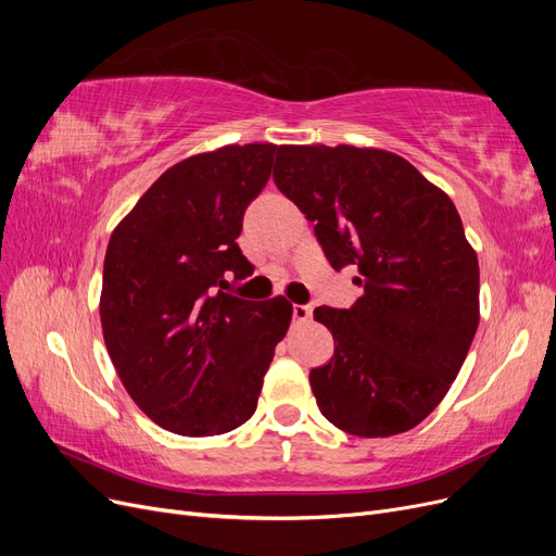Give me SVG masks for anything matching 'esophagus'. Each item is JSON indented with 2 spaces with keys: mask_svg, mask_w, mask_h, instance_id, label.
Returning <instances> with one entry per match:
<instances>
[{
  "mask_svg": "<svg viewBox=\"0 0 556 556\" xmlns=\"http://www.w3.org/2000/svg\"><path fill=\"white\" fill-rule=\"evenodd\" d=\"M292 315H294V323H308V319L313 317V308L306 304H294Z\"/></svg>",
  "mask_w": 556,
  "mask_h": 556,
  "instance_id": "obj_1",
  "label": "esophagus"
}]
</instances>
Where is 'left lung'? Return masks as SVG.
<instances>
[{"instance_id":"1","label":"left lung","mask_w":556,"mask_h":556,"mask_svg":"<svg viewBox=\"0 0 556 556\" xmlns=\"http://www.w3.org/2000/svg\"><path fill=\"white\" fill-rule=\"evenodd\" d=\"M274 180L364 290L350 308L313 313L333 336V357L311 371L319 413L362 439L417 427L480 323L478 257L452 199L408 160L355 146H280Z\"/></svg>"}]
</instances>
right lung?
<instances>
[{
    "label": "right lung",
    "instance_id": "right-lung-1",
    "mask_svg": "<svg viewBox=\"0 0 556 556\" xmlns=\"http://www.w3.org/2000/svg\"><path fill=\"white\" fill-rule=\"evenodd\" d=\"M276 153L274 143H248L182 160L111 233L104 343L134 403L166 431L213 435L248 422L290 327L282 296L225 292L227 278L252 274L237 239Z\"/></svg>",
    "mask_w": 556,
    "mask_h": 556
}]
</instances>
